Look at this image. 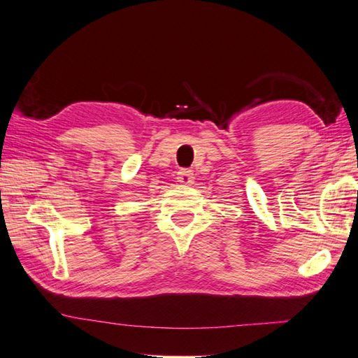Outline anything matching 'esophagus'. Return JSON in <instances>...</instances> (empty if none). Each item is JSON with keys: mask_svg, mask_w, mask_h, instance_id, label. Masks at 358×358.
<instances>
[{"mask_svg": "<svg viewBox=\"0 0 358 358\" xmlns=\"http://www.w3.org/2000/svg\"><path fill=\"white\" fill-rule=\"evenodd\" d=\"M193 179L194 176L190 170H180L178 173V182L180 185H190L193 184Z\"/></svg>", "mask_w": 358, "mask_h": 358, "instance_id": "esophagus-1", "label": "esophagus"}]
</instances>
